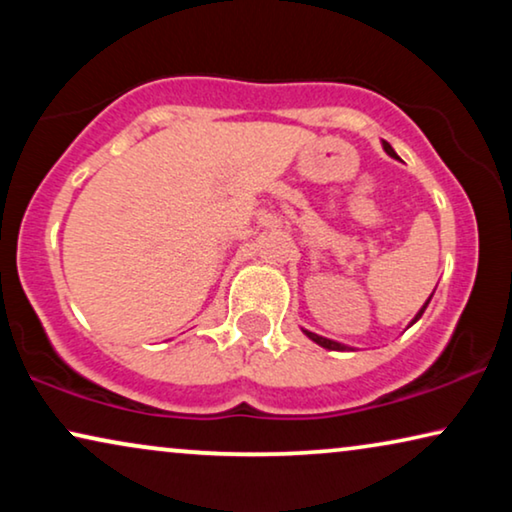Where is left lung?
I'll return each mask as SVG.
<instances>
[{
	"instance_id": "8db88e82",
	"label": "left lung",
	"mask_w": 512,
	"mask_h": 512,
	"mask_svg": "<svg viewBox=\"0 0 512 512\" xmlns=\"http://www.w3.org/2000/svg\"><path fill=\"white\" fill-rule=\"evenodd\" d=\"M382 146H384V151H387L391 158H398V156H396V151H394V149H391V144H389V142H382ZM429 300H431V298H429ZM429 300H426V303H424V307H422V310H419V312L415 314V319H412V321H410V326H412V324H415V321H419V317H422V314H424V310H426V305H429ZM303 333H305V335H307V338H310V340H314V342H317V345H321V347H326V349H333V352H347V349H352V347L342 345V342H335V340L321 338V335H317V333H312V331H303Z\"/></svg>"
}]
</instances>
